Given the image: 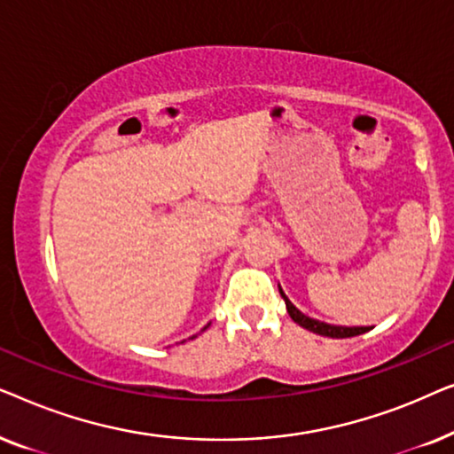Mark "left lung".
Returning a JSON list of instances; mask_svg holds the SVG:
<instances>
[{
	"label": "left lung",
	"mask_w": 454,
	"mask_h": 454,
	"mask_svg": "<svg viewBox=\"0 0 454 454\" xmlns=\"http://www.w3.org/2000/svg\"><path fill=\"white\" fill-rule=\"evenodd\" d=\"M278 294H281V297L285 300V306H287L291 320L297 322V325L303 326L309 333L322 334V337H331V339H349V337H357V334L368 333V326H334V325H326V322L309 318V316L301 314L300 309H297L294 303L287 300V295L283 294L281 285H278Z\"/></svg>",
	"instance_id": "obj_1"
}]
</instances>
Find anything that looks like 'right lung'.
<instances>
[{"label": "right lung", "mask_w": 454, "mask_h": 454, "mask_svg": "<svg viewBox=\"0 0 454 454\" xmlns=\"http://www.w3.org/2000/svg\"><path fill=\"white\" fill-rule=\"evenodd\" d=\"M207 328H208V325H207V326H204V328H202V331H207ZM192 339H194V337H192Z\"/></svg>", "instance_id": "add662e5"}]
</instances>
